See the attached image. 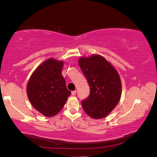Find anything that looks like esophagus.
<instances>
[{"mask_svg":"<svg viewBox=\"0 0 157 157\" xmlns=\"http://www.w3.org/2000/svg\"><path fill=\"white\" fill-rule=\"evenodd\" d=\"M76 93H77L76 91H73L72 92H71V95H76Z\"/></svg>","mask_w":157,"mask_h":157,"instance_id":"obj_1","label":"esophagus"}]
</instances>
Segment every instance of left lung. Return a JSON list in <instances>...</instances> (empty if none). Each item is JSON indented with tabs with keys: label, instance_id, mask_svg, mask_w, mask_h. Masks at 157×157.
<instances>
[{
	"label": "left lung",
	"instance_id": "left-lung-1",
	"mask_svg": "<svg viewBox=\"0 0 157 157\" xmlns=\"http://www.w3.org/2000/svg\"><path fill=\"white\" fill-rule=\"evenodd\" d=\"M79 65L90 86L88 98L82 101L83 109L94 119L105 118L120 101V76L110 63L98 55L81 57Z\"/></svg>",
	"mask_w": 157,
	"mask_h": 157
}]
</instances>
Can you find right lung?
Wrapping results in <instances>:
<instances>
[{
	"instance_id": "add662e5",
	"label": "right lung",
	"mask_w": 157,
	"mask_h": 157,
	"mask_svg": "<svg viewBox=\"0 0 157 157\" xmlns=\"http://www.w3.org/2000/svg\"><path fill=\"white\" fill-rule=\"evenodd\" d=\"M62 61L49 59L37 67L29 79L27 86L29 100L44 116L56 115L71 95L62 75Z\"/></svg>"
}]
</instances>
